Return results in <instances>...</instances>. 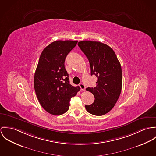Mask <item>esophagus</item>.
<instances>
[{
  "label": "esophagus",
  "instance_id": "obj_1",
  "mask_svg": "<svg viewBox=\"0 0 156 156\" xmlns=\"http://www.w3.org/2000/svg\"><path fill=\"white\" fill-rule=\"evenodd\" d=\"M80 87L81 88V90L82 91H84L86 90V86L83 84H80Z\"/></svg>",
  "mask_w": 156,
  "mask_h": 156
}]
</instances>
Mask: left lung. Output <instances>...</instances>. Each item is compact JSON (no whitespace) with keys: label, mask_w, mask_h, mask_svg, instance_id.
I'll return each mask as SVG.
<instances>
[{"label":"left lung","mask_w":156,"mask_h":156,"mask_svg":"<svg viewBox=\"0 0 156 156\" xmlns=\"http://www.w3.org/2000/svg\"><path fill=\"white\" fill-rule=\"evenodd\" d=\"M78 45L89 61L91 75L98 78L96 87L86 89L95 99L93 104L86 105V109L93 115H103L114 108L121 93L120 63L114 50L104 43L83 41Z\"/></svg>","instance_id":"left-lung-1"}]
</instances>
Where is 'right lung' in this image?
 Returning a JSON list of instances; mask_svg holds the SVG:
<instances>
[{"label": "right lung", "instance_id": "obj_1", "mask_svg": "<svg viewBox=\"0 0 156 156\" xmlns=\"http://www.w3.org/2000/svg\"><path fill=\"white\" fill-rule=\"evenodd\" d=\"M78 41H56L41 53L34 76V88L37 99L48 113L57 115L66 112L71 98L80 90L69 84L65 67L67 55Z\"/></svg>", "mask_w": 156, "mask_h": 156}]
</instances>
